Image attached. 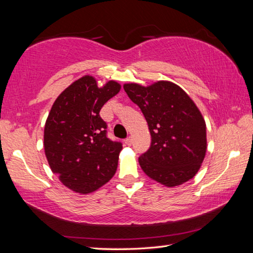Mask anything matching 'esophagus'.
Instances as JSON below:
<instances>
[{
  "mask_svg": "<svg viewBox=\"0 0 253 253\" xmlns=\"http://www.w3.org/2000/svg\"><path fill=\"white\" fill-rule=\"evenodd\" d=\"M131 143H132L131 137H128V138H126V139H125V144H126V145H128V146H130Z\"/></svg>",
  "mask_w": 253,
  "mask_h": 253,
  "instance_id": "34e87169",
  "label": "esophagus"
}]
</instances>
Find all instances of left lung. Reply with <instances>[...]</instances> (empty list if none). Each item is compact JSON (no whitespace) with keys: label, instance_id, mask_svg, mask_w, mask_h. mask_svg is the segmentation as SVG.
Returning <instances> with one entry per match:
<instances>
[{"label":"left lung","instance_id":"obj_1","mask_svg":"<svg viewBox=\"0 0 253 253\" xmlns=\"http://www.w3.org/2000/svg\"><path fill=\"white\" fill-rule=\"evenodd\" d=\"M148 124L152 143L138 158L144 173L164 186L174 187L195 176L208 148L207 125L190 96L170 81L124 84Z\"/></svg>","mask_w":253,"mask_h":253}]
</instances>
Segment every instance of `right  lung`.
I'll list each match as a JSON object with an SVG mask.
<instances>
[{
	"mask_svg": "<svg viewBox=\"0 0 253 253\" xmlns=\"http://www.w3.org/2000/svg\"><path fill=\"white\" fill-rule=\"evenodd\" d=\"M121 88L115 80L98 87L95 77L85 75L51 107L43 136L46 160L60 182L76 193H92L116 173L123 146L107 138L99 111Z\"/></svg>",
	"mask_w": 253,
	"mask_h": 253,
	"instance_id": "right-lung-1",
	"label": "right lung"
}]
</instances>
